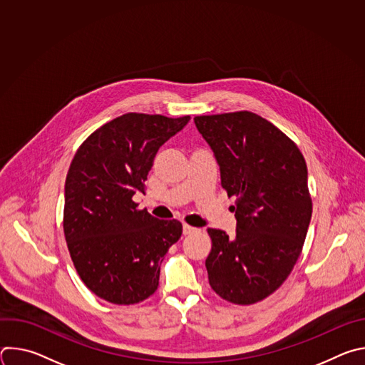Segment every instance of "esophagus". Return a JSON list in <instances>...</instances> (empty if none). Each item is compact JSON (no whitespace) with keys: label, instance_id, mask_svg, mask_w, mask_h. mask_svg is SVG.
I'll return each mask as SVG.
<instances>
[{"label":"esophagus","instance_id":"esophagus-1","mask_svg":"<svg viewBox=\"0 0 365 365\" xmlns=\"http://www.w3.org/2000/svg\"><path fill=\"white\" fill-rule=\"evenodd\" d=\"M195 231H196L195 227H190V225H187V224H183V234H185V235L192 234V232H195Z\"/></svg>","mask_w":365,"mask_h":365}]
</instances>
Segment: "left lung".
<instances>
[{
    "label": "left lung",
    "instance_id": "8db88e82",
    "mask_svg": "<svg viewBox=\"0 0 365 365\" xmlns=\"http://www.w3.org/2000/svg\"><path fill=\"white\" fill-rule=\"evenodd\" d=\"M211 145L237 230L207 228L212 250L205 266L217 294L252 304L274 293L292 273L312 217L307 168L299 147L250 111L195 117Z\"/></svg>",
    "mask_w": 365,
    "mask_h": 365
}]
</instances>
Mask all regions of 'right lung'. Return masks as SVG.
<instances>
[{
  "label": "right lung",
  "instance_id": "1",
  "mask_svg": "<svg viewBox=\"0 0 365 365\" xmlns=\"http://www.w3.org/2000/svg\"><path fill=\"white\" fill-rule=\"evenodd\" d=\"M190 117L128 113L95 130L78 148L65 183L63 231L85 286L114 304H134L159 286L182 224L158 220L133 200L158 150Z\"/></svg>",
  "mask_w": 365,
  "mask_h": 365
}]
</instances>
